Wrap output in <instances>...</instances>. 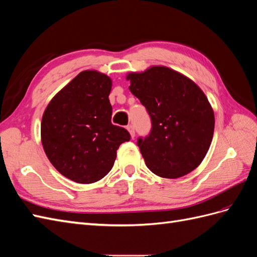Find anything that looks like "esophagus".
Here are the masks:
<instances>
[{
  "label": "esophagus",
  "instance_id": "esophagus-1",
  "mask_svg": "<svg viewBox=\"0 0 257 257\" xmlns=\"http://www.w3.org/2000/svg\"><path fill=\"white\" fill-rule=\"evenodd\" d=\"M127 131L130 132V134H131V137H132V139H134L135 137V130H134V126L133 125H127Z\"/></svg>",
  "mask_w": 257,
  "mask_h": 257
}]
</instances>
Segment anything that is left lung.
Returning <instances> with one entry per match:
<instances>
[{
	"mask_svg": "<svg viewBox=\"0 0 257 257\" xmlns=\"http://www.w3.org/2000/svg\"><path fill=\"white\" fill-rule=\"evenodd\" d=\"M126 79L152 121L149 134L137 140L149 170L168 179L193 171L205 158L214 135V111L205 93L166 66L131 73Z\"/></svg>",
	"mask_w": 257,
	"mask_h": 257,
	"instance_id": "left-lung-1",
	"label": "left lung"
}]
</instances>
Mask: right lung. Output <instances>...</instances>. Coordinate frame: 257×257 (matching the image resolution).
I'll list each match as a JSON object with an SVG mask.
<instances>
[{
    "label": "right lung",
    "instance_id": "obj_1",
    "mask_svg": "<svg viewBox=\"0 0 257 257\" xmlns=\"http://www.w3.org/2000/svg\"><path fill=\"white\" fill-rule=\"evenodd\" d=\"M112 81L107 75L84 71L50 101L41 121V142L50 162L74 182L89 184L107 176L116 150L131 140L111 123Z\"/></svg>",
    "mask_w": 257,
    "mask_h": 257
}]
</instances>
